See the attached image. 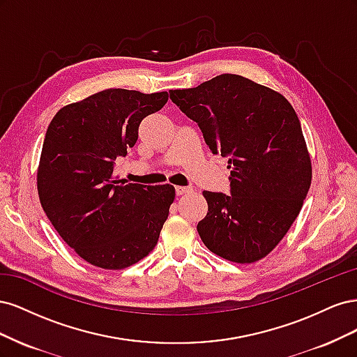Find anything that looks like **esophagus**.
<instances>
[{
    "label": "esophagus",
    "mask_w": 357,
    "mask_h": 357,
    "mask_svg": "<svg viewBox=\"0 0 357 357\" xmlns=\"http://www.w3.org/2000/svg\"><path fill=\"white\" fill-rule=\"evenodd\" d=\"M190 190H192V188H189V186H176L177 195H185V193H189Z\"/></svg>",
    "instance_id": "34e87169"
}]
</instances>
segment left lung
I'll list each match as a JSON object with an SVG mask.
<instances>
[{
	"mask_svg": "<svg viewBox=\"0 0 357 357\" xmlns=\"http://www.w3.org/2000/svg\"><path fill=\"white\" fill-rule=\"evenodd\" d=\"M214 155L228 159L229 195L204 192L208 213L197 229L220 257L252 264L282 241L311 185V160L294 107L243 75L222 74L169 91Z\"/></svg>",
	"mask_w": 357,
	"mask_h": 357,
	"instance_id": "1",
	"label": "left lung"
}]
</instances>
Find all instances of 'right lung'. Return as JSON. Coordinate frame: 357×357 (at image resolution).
I'll return each mask as SVG.
<instances>
[{
  "mask_svg": "<svg viewBox=\"0 0 357 357\" xmlns=\"http://www.w3.org/2000/svg\"><path fill=\"white\" fill-rule=\"evenodd\" d=\"M168 101L167 92L105 89L62 107L43 143L41 207L74 252L104 269H122L158 244L176 189L114 177L117 158L137 143L138 126Z\"/></svg>",
  "mask_w": 357,
  "mask_h": 357,
  "instance_id": "1",
  "label": "right lung"
}]
</instances>
